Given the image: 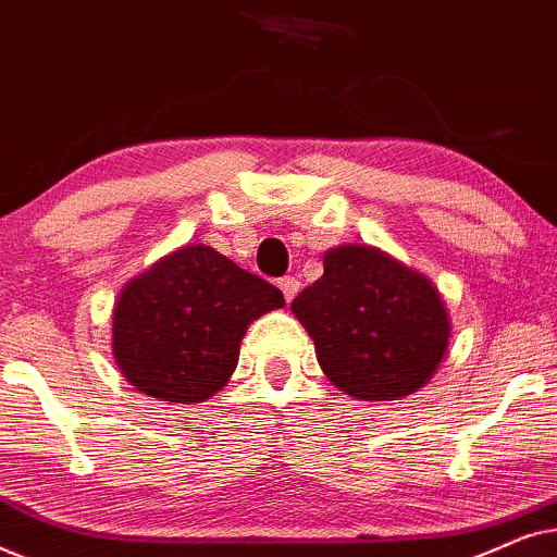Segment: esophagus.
I'll return each mask as SVG.
<instances>
[{"label":"esophagus","instance_id":"1","mask_svg":"<svg viewBox=\"0 0 557 557\" xmlns=\"http://www.w3.org/2000/svg\"><path fill=\"white\" fill-rule=\"evenodd\" d=\"M299 278H294V276H284V278H278V288L281 292H284V296H286V301H292L294 296H296V292H299Z\"/></svg>","mask_w":557,"mask_h":557}]
</instances>
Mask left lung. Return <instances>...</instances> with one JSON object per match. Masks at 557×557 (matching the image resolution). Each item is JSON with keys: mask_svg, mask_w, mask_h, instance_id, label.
<instances>
[{"mask_svg": "<svg viewBox=\"0 0 557 557\" xmlns=\"http://www.w3.org/2000/svg\"><path fill=\"white\" fill-rule=\"evenodd\" d=\"M292 311L324 375L362 400H395L429 383L451 334L431 281L370 246L332 248L324 276Z\"/></svg>", "mask_w": 557, "mask_h": 557, "instance_id": "1", "label": "left lung"}]
</instances>
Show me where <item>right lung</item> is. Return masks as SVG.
<instances>
[{
  "mask_svg": "<svg viewBox=\"0 0 557 557\" xmlns=\"http://www.w3.org/2000/svg\"><path fill=\"white\" fill-rule=\"evenodd\" d=\"M284 294L210 246H187L134 278L113 309V357L136 391L200 403L227 383L248 324Z\"/></svg>",
  "mask_w": 557,
  "mask_h": 557,
  "instance_id": "right-lung-1",
  "label": "right lung"
}]
</instances>
